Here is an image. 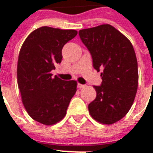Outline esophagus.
I'll return each mask as SVG.
<instances>
[{
    "mask_svg": "<svg viewBox=\"0 0 153 153\" xmlns=\"http://www.w3.org/2000/svg\"><path fill=\"white\" fill-rule=\"evenodd\" d=\"M85 86H86V85H85L80 84V83H79V84H78V87H79V88H85Z\"/></svg>",
    "mask_w": 153,
    "mask_h": 153,
    "instance_id": "34e87169",
    "label": "esophagus"
}]
</instances>
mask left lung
<instances>
[{
  "instance_id": "1",
  "label": "left lung",
  "mask_w": 153,
  "mask_h": 153,
  "mask_svg": "<svg viewBox=\"0 0 153 153\" xmlns=\"http://www.w3.org/2000/svg\"><path fill=\"white\" fill-rule=\"evenodd\" d=\"M79 34L92 55L94 68L103 71L102 85L93 86L96 97L88 104L89 114L100 124H114L130 110L138 89V62L133 46L109 24L82 29Z\"/></svg>"
}]
</instances>
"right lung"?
<instances>
[{"mask_svg":"<svg viewBox=\"0 0 153 153\" xmlns=\"http://www.w3.org/2000/svg\"><path fill=\"white\" fill-rule=\"evenodd\" d=\"M74 29L43 26L28 36L19 52L18 86L29 116L44 125L62 120L77 91L76 81H64L51 73L62 59V48L77 35Z\"/></svg>","mask_w":153,"mask_h":153,"instance_id":"add662e5","label":"right lung"}]
</instances>
